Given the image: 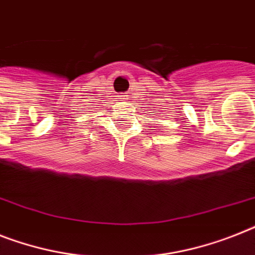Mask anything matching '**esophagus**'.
I'll return each mask as SVG.
<instances>
[{
    "label": "esophagus",
    "instance_id": "esophagus-1",
    "mask_svg": "<svg viewBox=\"0 0 255 255\" xmlns=\"http://www.w3.org/2000/svg\"><path fill=\"white\" fill-rule=\"evenodd\" d=\"M119 99H123L124 101V99H127V97H126V95H121V97H119Z\"/></svg>",
    "mask_w": 255,
    "mask_h": 255
}]
</instances>
